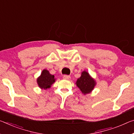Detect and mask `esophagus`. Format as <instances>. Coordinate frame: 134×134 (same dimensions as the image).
<instances>
[{
    "label": "esophagus",
    "instance_id": "esophagus-1",
    "mask_svg": "<svg viewBox=\"0 0 134 134\" xmlns=\"http://www.w3.org/2000/svg\"><path fill=\"white\" fill-rule=\"evenodd\" d=\"M70 76L69 75H64L63 76V79L65 80H70Z\"/></svg>",
    "mask_w": 134,
    "mask_h": 134
}]
</instances>
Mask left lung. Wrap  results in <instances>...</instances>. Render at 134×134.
<instances>
[{"label":"left lung","mask_w":134,"mask_h":134,"mask_svg":"<svg viewBox=\"0 0 134 134\" xmlns=\"http://www.w3.org/2000/svg\"><path fill=\"white\" fill-rule=\"evenodd\" d=\"M75 84L83 94L86 95L92 92L96 86L97 82L88 71L84 70L82 72L81 76L77 79Z\"/></svg>","instance_id":"obj_1"}]
</instances>
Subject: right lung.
Listing matches in <instances>:
<instances>
[{
  "label": "right lung",
  "mask_w": 134,
  "mask_h": 134,
  "mask_svg": "<svg viewBox=\"0 0 134 134\" xmlns=\"http://www.w3.org/2000/svg\"><path fill=\"white\" fill-rule=\"evenodd\" d=\"M55 80L54 75H51L48 70L44 69L37 78V83L41 90H46L50 88Z\"/></svg>",
  "instance_id": "add662e5"
}]
</instances>
